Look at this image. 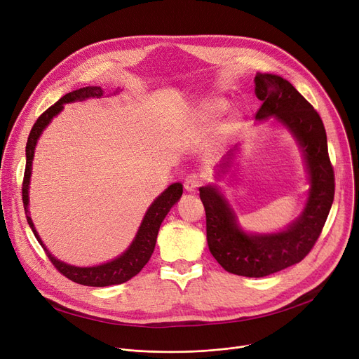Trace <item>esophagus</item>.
<instances>
[{
	"label": "esophagus",
	"instance_id": "1",
	"mask_svg": "<svg viewBox=\"0 0 359 359\" xmlns=\"http://www.w3.org/2000/svg\"><path fill=\"white\" fill-rule=\"evenodd\" d=\"M201 186H202L201 176H198L196 173H191V175L186 176V179H184V189L187 192H195V191L199 189Z\"/></svg>",
	"mask_w": 359,
	"mask_h": 359
}]
</instances>
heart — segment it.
Here are the masks:
<instances>
[{
    "label": "heart",
    "instance_id": "heart-1",
    "mask_svg": "<svg viewBox=\"0 0 359 359\" xmlns=\"http://www.w3.org/2000/svg\"><path fill=\"white\" fill-rule=\"evenodd\" d=\"M214 110H221V104H218V103H217V104L214 106Z\"/></svg>",
    "mask_w": 359,
    "mask_h": 359
}]
</instances>
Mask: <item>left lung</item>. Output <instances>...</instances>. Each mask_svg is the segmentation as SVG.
I'll return each mask as SVG.
<instances>
[{
    "label": "left lung",
    "mask_w": 359,
    "mask_h": 359,
    "mask_svg": "<svg viewBox=\"0 0 359 359\" xmlns=\"http://www.w3.org/2000/svg\"><path fill=\"white\" fill-rule=\"evenodd\" d=\"M255 84L262 100L256 118L275 116L303 148L311 183L306 210L285 231L249 236L237 227L233 211L215 187H201L199 196L206 215V240L215 260L230 273L262 278L295 265L311 252L332 208L334 172L317 110L278 75L257 74Z\"/></svg>",
    "instance_id": "obj_1"
}]
</instances>
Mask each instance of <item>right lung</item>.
I'll use <instances>...</instances> for the list:
<instances>
[{
  "label": "right lung",
  "mask_w": 359,
  "mask_h": 359,
  "mask_svg": "<svg viewBox=\"0 0 359 359\" xmlns=\"http://www.w3.org/2000/svg\"><path fill=\"white\" fill-rule=\"evenodd\" d=\"M102 96H103V90L100 87H83L80 90H75V91L65 94L64 97H61L55 104H52L49 109H46L42 115L37 118V121L34 122V125L30 130L27 144H26V168H25V177H23V186H22V196H23V205H25L27 222L30 225L34 237L37 238V241L41 243V246L43 248L46 256L52 262V265L65 278L71 279L72 282H77V284L87 285V287H109V285L123 284V282L129 280L130 278H134L137 273H140L141 269L147 265V262L149 260L151 255H153V252H154L157 234H158L163 219L165 218L170 208H172V206L180 199V196L183 194L182 183L170 184L167 189L154 201V203L148 208V211L142 219L141 227L137 233V237L134 241H132L129 249L118 259L111 260L109 263H104V265L93 266V268L71 266V265H67V263H64V262H60L58 259H55L48 252V249L43 246L41 237L37 236V233L34 230V225H33L32 218L29 217V211H27L29 180H30V173H32V161H33V154H34V147H36L37 138L41 137L42 130L48 126L50 119L58 115V113L62 110L64 103H71L75 100H84L88 97H102Z\"/></svg>",
  "instance_id": "1"
}]
</instances>
